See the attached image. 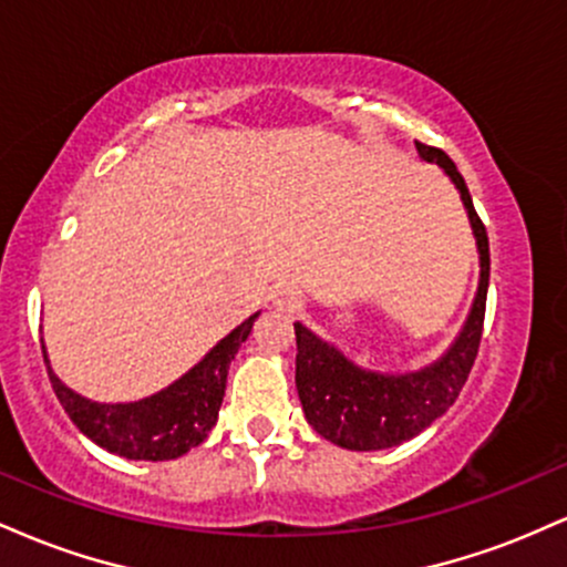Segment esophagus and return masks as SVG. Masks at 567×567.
<instances>
[{"label":"esophagus","mask_w":567,"mask_h":567,"mask_svg":"<svg viewBox=\"0 0 567 567\" xmlns=\"http://www.w3.org/2000/svg\"><path fill=\"white\" fill-rule=\"evenodd\" d=\"M275 303L285 311H296L298 306H301V292H298L296 288H279L275 296Z\"/></svg>","instance_id":"esophagus-1"}]
</instances>
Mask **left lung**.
Returning a JSON list of instances; mask_svg holds the SVG:
<instances>
[{
    "label": "left lung",
    "instance_id": "obj_1",
    "mask_svg": "<svg viewBox=\"0 0 567 567\" xmlns=\"http://www.w3.org/2000/svg\"><path fill=\"white\" fill-rule=\"evenodd\" d=\"M421 159L437 162L458 188L470 213V224L480 252V285L464 330L453 347L432 365L415 373H375L343 357L333 343L322 341L301 322H296V389L311 429L347 451H383L413 440L429 424L447 413L464 389L477 357L485 322L487 279H491V247L487 231L472 205L464 175L442 148L415 141Z\"/></svg>",
    "mask_w": 567,
    "mask_h": 567
}]
</instances>
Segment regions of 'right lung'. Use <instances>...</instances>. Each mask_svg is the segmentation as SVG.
Wrapping results in <instances>:
<instances>
[{
  "label": "right lung",
  "instance_id": "right-lung-1",
  "mask_svg": "<svg viewBox=\"0 0 567 567\" xmlns=\"http://www.w3.org/2000/svg\"><path fill=\"white\" fill-rule=\"evenodd\" d=\"M256 317L258 311L237 324L229 336L220 338L186 375L138 402L109 405V402L87 400L58 379L44 347L42 357L55 396L84 437L93 440L103 451L130 461H171L205 442L210 429L216 426L229 365L237 349L250 336Z\"/></svg>",
  "mask_w": 567,
  "mask_h": 567
}]
</instances>
